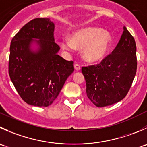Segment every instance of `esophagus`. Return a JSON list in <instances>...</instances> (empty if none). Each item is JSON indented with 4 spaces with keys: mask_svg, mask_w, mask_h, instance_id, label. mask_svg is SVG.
Masks as SVG:
<instances>
[{
    "mask_svg": "<svg viewBox=\"0 0 147 147\" xmlns=\"http://www.w3.org/2000/svg\"><path fill=\"white\" fill-rule=\"evenodd\" d=\"M81 68V66L79 65V64H75V69H76V70H80Z\"/></svg>",
    "mask_w": 147,
    "mask_h": 147,
    "instance_id": "esophagus-1",
    "label": "esophagus"
}]
</instances>
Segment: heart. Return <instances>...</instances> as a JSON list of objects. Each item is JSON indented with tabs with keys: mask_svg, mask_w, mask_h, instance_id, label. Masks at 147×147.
Masks as SVG:
<instances>
[{
	"mask_svg": "<svg viewBox=\"0 0 147 147\" xmlns=\"http://www.w3.org/2000/svg\"><path fill=\"white\" fill-rule=\"evenodd\" d=\"M111 45V36L99 28H83L75 32L71 39L64 37L61 42L65 50L82 49L84 59L90 62H97L103 59Z\"/></svg>",
	"mask_w": 147,
	"mask_h": 147,
	"instance_id": "heart-1",
	"label": "heart"
}]
</instances>
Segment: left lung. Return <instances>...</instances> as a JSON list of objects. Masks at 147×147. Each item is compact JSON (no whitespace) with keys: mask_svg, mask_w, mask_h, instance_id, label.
Wrapping results in <instances>:
<instances>
[{"mask_svg":"<svg viewBox=\"0 0 147 147\" xmlns=\"http://www.w3.org/2000/svg\"><path fill=\"white\" fill-rule=\"evenodd\" d=\"M136 69V42L124 26L121 37L111 53L97 65L82 67L87 96L98 107L119 102L130 90Z\"/></svg>","mask_w":147,"mask_h":147,"instance_id":"left-lung-1","label":"left lung"}]
</instances>
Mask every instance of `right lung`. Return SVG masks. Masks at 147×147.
<instances>
[{
  "mask_svg": "<svg viewBox=\"0 0 147 147\" xmlns=\"http://www.w3.org/2000/svg\"><path fill=\"white\" fill-rule=\"evenodd\" d=\"M55 28L49 18H34L19 30L11 42L9 76L20 97L34 106L50 105L74 72L73 61L57 55L60 47L55 42ZM34 40L40 47L37 53L30 49Z\"/></svg>",
  "mask_w": 147,
  "mask_h": 147,
  "instance_id": "add662e5",
  "label": "right lung"
}]
</instances>
